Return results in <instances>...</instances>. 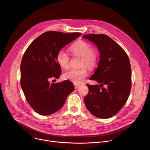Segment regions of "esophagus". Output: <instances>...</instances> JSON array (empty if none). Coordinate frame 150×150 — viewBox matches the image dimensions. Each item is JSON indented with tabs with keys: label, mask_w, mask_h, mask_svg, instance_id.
<instances>
[{
	"label": "esophagus",
	"mask_w": 150,
	"mask_h": 150,
	"mask_svg": "<svg viewBox=\"0 0 150 150\" xmlns=\"http://www.w3.org/2000/svg\"><path fill=\"white\" fill-rule=\"evenodd\" d=\"M79 86H80V85L79 84H74V87H75V88H78Z\"/></svg>",
	"instance_id": "esophagus-1"
}]
</instances>
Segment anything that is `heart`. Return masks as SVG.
Instances as JSON below:
<instances>
[{
    "label": "heart",
    "instance_id": "1",
    "mask_svg": "<svg viewBox=\"0 0 150 150\" xmlns=\"http://www.w3.org/2000/svg\"><path fill=\"white\" fill-rule=\"evenodd\" d=\"M71 51L76 56L82 57V66H86L89 69H93L98 63V54L92 46L84 41H78L70 47ZM57 62L58 65L63 69H68L70 66V58L63 50L58 51L57 55ZM87 75L86 67L81 69H71L63 74L64 79L74 83H81Z\"/></svg>",
    "mask_w": 150,
    "mask_h": 150
}]
</instances>
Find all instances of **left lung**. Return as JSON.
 Listing matches in <instances>:
<instances>
[{"mask_svg":"<svg viewBox=\"0 0 150 150\" xmlns=\"http://www.w3.org/2000/svg\"><path fill=\"white\" fill-rule=\"evenodd\" d=\"M83 38L94 43L100 54L98 67L90 78L99 86L87 84L89 91L84 98L86 107L97 117L110 118L123 107L130 93L132 69L128 57L106 35L88 34ZM103 85L105 87L101 89Z\"/></svg>","mask_w":150,"mask_h":150,"instance_id":"8db88e82","label":"left lung"}]
</instances>
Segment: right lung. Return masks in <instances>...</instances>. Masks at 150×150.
<instances>
[{
  "label": "right lung",
  "instance_id": "right-lung-1",
  "mask_svg": "<svg viewBox=\"0 0 150 150\" xmlns=\"http://www.w3.org/2000/svg\"><path fill=\"white\" fill-rule=\"evenodd\" d=\"M81 34L48 31L38 37L29 46L21 64V84L29 105L38 114L49 115L58 111L75 89L69 80L51 83L58 78L61 67L57 62L58 51Z\"/></svg>",
  "mask_w": 150,
  "mask_h": 150
}]
</instances>
